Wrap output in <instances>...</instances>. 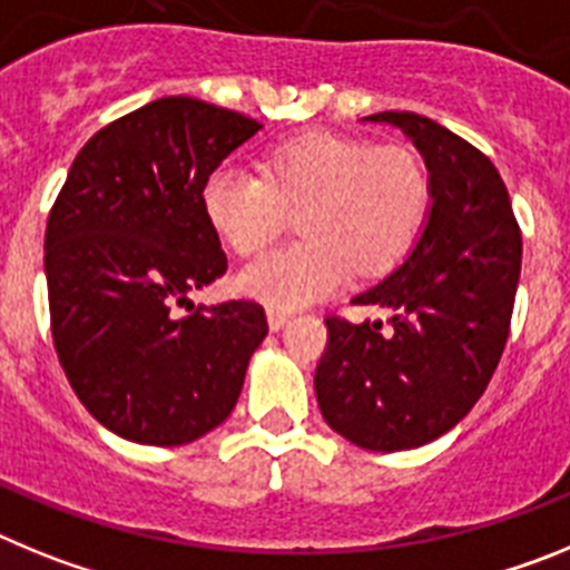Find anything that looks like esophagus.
<instances>
[{
    "mask_svg": "<svg viewBox=\"0 0 570 570\" xmlns=\"http://www.w3.org/2000/svg\"><path fill=\"white\" fill-rule=\"evenodd\" d=\"M291 320V314L288 311H279V308H268V325H271V331H279V328H285V322Z\"/></svg>",
    "mask_w": 570,
    "mask_h": 570,
    "instance_id": "34e87169",
    "label": "esophagus"
}]
</instances>
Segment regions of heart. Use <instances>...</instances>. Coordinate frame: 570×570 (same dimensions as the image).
Masks as SVG:
<instances>
[{"mask_svg": "<svg viewBox=\"0 0 570 570\" xmlns=\"http://www.w3.org/2000/svg\"><path fill=\"white\" fill-rule=\"evenodd\" d=\"M262 174L216 165L203 185L210 228L234 254L250 256L299 210V242L239 271L242 294L291 311L331 294L347 276H374L407 254L425 223L431 190L405 148L334 134L294 136L265 150Z\"/></svg>", "mask_w": 570, "mask_h": 570, "instance_id": "obj_1", "label": "heart"}]
</instances>
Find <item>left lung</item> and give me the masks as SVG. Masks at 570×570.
Wrapping results in <instances>:
<instances>
[{"label": "left lung", "mask_w": 570, "mask_h": 570, "mask_svg": "<svg viewBox=\"0 0 570 570\" xmlns=\"http://www.w3.org/2000/svg\"><path fill=\"white\" fill-rule=\"evenodd\" d=\"M400 128L428 168L431 210L414 250L354 305L382 322L328 316L316 402L336 434L367 451H407L448 434L485 394L505 351L522 234L500 170L434 119L365 116Z\"/></svg>", "instance_id": "obj_1"}]
</instances>
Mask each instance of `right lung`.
<instances>
[{"label":"right lung","instance_id":"right-lung-1","mask_svg":"<svg viewBox=\"0 0 570 570\" xmlns=\"http://www.w3.org/2000/svg\"><path fill=\"white\" fill-rule=\"evenodd\" d=\"M262 125L165 97L105 125L68 170L45 228L50 331L90 416L139 445H185L223 425L268 334L259 302L196 305L225 274L203 185ZM189 305L188 315L175 308Z\"/></svg>","mask_w":570,"mask_h":570}]
</instances>
